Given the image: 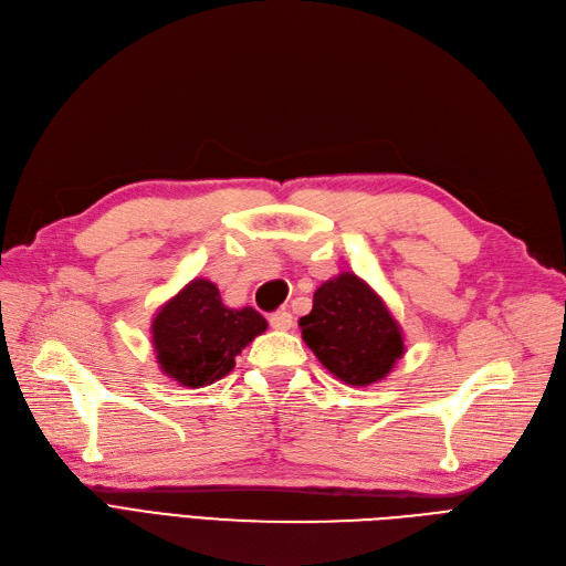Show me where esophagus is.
I'll list each match as a JSON object with an SVG mask.
<instances>
[{"label":"esophagus","instance_id":"1","mask_svg":"<svg viewBox=\"0 0 566 566\" xmlns=\"http://www.w3.org/2000/svg\"><path fill=\"white\" fill-rule=\"evenodd\" d=\"M268 322H270L272 328L289 331L291 326H294V315H291V312H286V310H277V312H272V315L268 317Z\"/></svg>","mask_w":566,"mask_h":566}]
</instances>
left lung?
<instances>
[{"mask_svg":"<svg viewBox=\"0 0 566 566\" xmlns=\"http://www.w3.org/2000/svg\"><path fill=\"white\" fill-rule=\"evenodd\" d=\"M298 324L322 366L352 387L380 382L406 352L385 301L354 272L324 282Z\"/></svg>","mask_w":566,"mask_h":566,"instance_id":"obj_1","label":"left lung"}]
</instances>
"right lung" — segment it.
<instances>
[{
	"label": "right lung",
	"instance_id": "obj_1",
	"mask_svg": "<svg viewBox=\"0 0 566 566\" xmlns=\"http://www.w3.org/2000/svg\"><path fill=\"white\" fill-rule=\"evenodd\" d=\"M265 328L254 307H226L217 284L200 277L156 312L151 343L167 378L196 389L233 370L238 354Z\"/></svg>",
	"mask_w": 566,
	"mask_h": 566
}]
</instances>
